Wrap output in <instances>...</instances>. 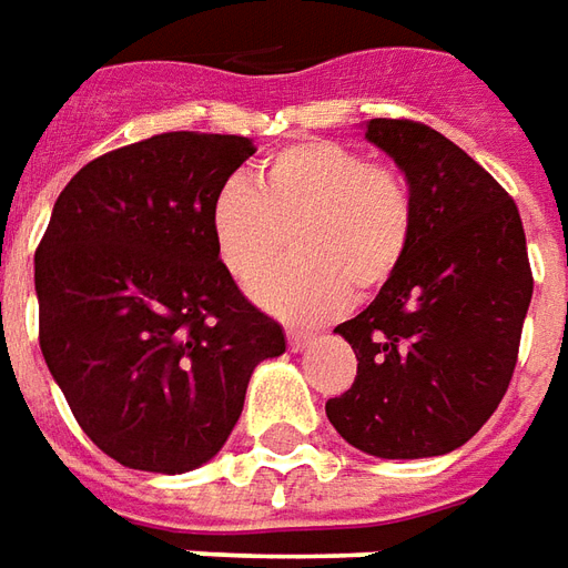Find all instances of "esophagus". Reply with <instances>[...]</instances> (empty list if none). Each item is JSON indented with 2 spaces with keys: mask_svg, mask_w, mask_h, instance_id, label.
<instances>
[{
  "mask_svg": "<svg viewBox=\"0 0 568 568\" xmlns=\"http://www.w3.org/2000/svg\"><path fill=\"white\" fill-rule=\"evenodd\" d=\"M313 341H316V334H310V332H295V328H292V332H288V346H292V349H295V353H301V349H307V346L313 344Z\"/></svg>",
  "mask_w": 568,
  "mask_h": 568,
  "instance_id": "obj_1",
  "label": "esophagus"
}]
</instances>
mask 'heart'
Here are the masks:
<instances>
[{
    "label": "heart",
    "mask_w": 568,
    "mask_h": 568,
    "mask_svg": "<svg viewBox=\"0 0 568 568\" xmlns=\"http://www.w3.org/2000/svg\"><path fill=\"white\" fill-rule=\"evenodd\" d=\"M414 194L402 175L332 140L273 151L255 185L231 175L210 203L224 271L252 283L283 252L295 258L252 285L255 304L292 322H316L368 301L402 271L414 240Z\"/></svg>",
    "instance_id": "heart-1"
}]
</instances>
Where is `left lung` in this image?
Masks as SVG:
<instances>
[{
	"instance_id": "obj_1",
	"label": "left lung",
	"mask_w": 568,
	"mask_h": 568,
	"mask_svg": "<svg viewBox=\"0 0 568 568\" xmlns=\"http://www.w3.org/2000/svg\"><path fill=\"white\" fill-rule=\"evenodd\" d=\"M365 140L405 173L417 222L393 283L334 328L358 371L325 414L368 456H444L493 417L511 383L532 301L524 222L505 187L438 130L371 118Z\"/></svg>"
}]
</instances>
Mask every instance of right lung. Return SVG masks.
<instances>
[{
  "instance_id": "obj_1",
  "label": "right lung",
  "mask_w": 568,
  "mask_h": 568,
  "mask_svg": "<svg viewBox=\"0 0 568 568\" xmlns=\"http://www.w3.org/2000/svg\"><path fill=\"white\" fill-rule=\"evenodd\" d=\"M246 136L161 133L72 175L36 248L39 344L84 435L115 463L185 475L222 450L283 328L219 261L212 194Z\"/></svg>"
}]
</instances>
